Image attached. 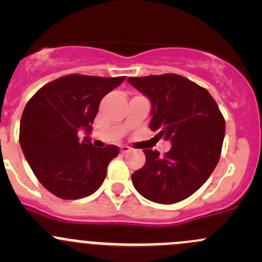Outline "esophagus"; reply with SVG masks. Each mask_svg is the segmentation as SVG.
<instances>
[{
    "label": "esophagus",
    "mask_w": 262,
    "mask_h": 262,
    "mask_svg": "<svg viewBox=\"0 0 262 262\" xmlns=\"http://www.w3.org/2000/svg\"><path fill=\"white\" fill-rule=\"evenodd\" d=\"M130 147H128V146H121L120 147V152L121 153H128V152H130Z\"/></svg>",
    "instance_id": "esophagus-1"
}]
</instances>
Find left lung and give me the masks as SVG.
Segmentation results:
<instances>
[{
  "instance_id": "8db88e82",
  "label": "left lung",
  "mask_w": 262,
  "mask_h": 262,
  "mask_svg": "<svg viewBox=\"0 0 262 262\" xmlns=\"http://www.w3.org/2000/svg\"><path fill=\"white\" fill-rule=\"evenodd\" d=\"M128 82L149 99V128L172 146L165 157L143 149L146 163L132 175V182L150 202H181L209 179L218 163L226 132L223 115L207 90L182 76L129 77Z\"/></svg>"
}]
</instances>
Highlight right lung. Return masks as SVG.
Segmentation results:
<instances>
[{
  "mask_svg": "<svg viewBox=\"0 0 262 262\" xmlns=\"http://www.w3.org/2000/svg\"><path fill=\"white\" fill-rule=\"evenodd\" d=\"M125 77L70 75L41 87L26 104L20 121V146L40 184L55 196L81 199L106 178L116 146L96 148L90 141L92 123L105 95ZM84 130L81 140L78 132Z\"/></svg>",
  "mask_w": 262,
  "mask_h": 262,
  "instance_id": "add662e5",
  "label": "right lung"
}]
</instances>
